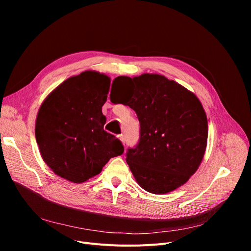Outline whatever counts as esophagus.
I'll use <instances>...</instances> for the list:
<instances>
[{
  "instance_id": "esophagus-1",
  "label": "esophagus",
  "mask_w": 251,
  "mask_h": 251,
  "mask_svg": "<svg viewBox=\"0 0 251 251\" xmlns=\"http://www.w3.org/2000/svg\"><path fill=\"white\" fill-rule=\"evenodd\" d=\"M118 138L121 140V142H122L123 144H125V136H124L123 134H120V135H119V136H118Z\"/></svg>"
}]
</instances>
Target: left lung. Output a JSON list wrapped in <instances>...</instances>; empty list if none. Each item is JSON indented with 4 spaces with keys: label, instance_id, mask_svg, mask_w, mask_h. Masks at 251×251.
Masks as SVG:
<instances>
[{
    "label": "left lung",
    "instance_id": "left-lung-1",
    "mask_svg": "<svg viewBox=\"0 0 251 251\" xmlns=\"http://www.w3.org/2000/svg\"><path fill=\"white\" fill-rule=\"evenodd\" d=\"M118 79L132 81L133 94L124 104L135 111L140 124L138 142L126 152L131 172L151 193L173 191L196 172L202 161L207 142L202 105L192 92L163 75L121 76L115 80ZM111 101L117 102L112 98Z\"/></svg>",
    "mask_w": 251,
    "mask_h": 251
}]
</instances>
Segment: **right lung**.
<instances>
[{
	"label": "right lung",
	"instance_id": "obj_1",
	"mask_svg": "<svg viewBox=\"0 0 251 251\" xmlns=\"http://www.w3.org/2000/svg\"><path fill=\"white\" fill-rule=\"evenodd\" d=\"M110 78L85 71L65 80L38 111L35 137L47 165L60 177L82 183L101 172L111 157L124 152L122 142L103 130L101 107Z\"/></svg>",
	"mask_w": 251,
	"mask_h": 251
}]
</instances>
